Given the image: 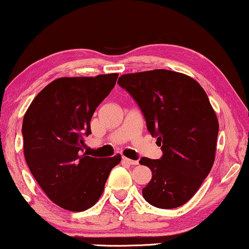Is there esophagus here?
Listing matches in <instances>:
<instances>
[{"mask_svg":"<svg viewBox=\"0 0 249 249\" xmlns=\"http://www.w3.org/2000/svg\"><path fill=\"white\" fill-rule=\"evenodd\" d=\"M123 161H124L125 163H127V164H130V165H137L138 163V161H134V160H130V159H127V157H123Z\"/></svg>","mask_w":249,"mask_h":249,"instance_id":"1","label":"esophagus"}]
</instances>
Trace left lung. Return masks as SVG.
Returning <instances> with one entry per match:
<instances>
[{
    "instance_id": "8db88e82",
    "label": "left lung",
    "mask_w": 249,
    "mask_h": 249,
    "mask_svg": "<svg viewBox=\"0 0 249 249\" xmlns=\"http://www.w3.org/2000/svg\"><path fill=\"white\" fill-rule=\"evenodd\" d=\"M118 84L139 105L163 150L160 160H140L153 174L142 188L144 200L162 209L182 206L215 161L219 125L208 96L190 75L161 69L123 74Z\"/></svg>"
}]
</instances>
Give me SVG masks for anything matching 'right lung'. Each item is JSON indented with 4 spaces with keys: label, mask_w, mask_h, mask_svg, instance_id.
<instances>
[{
    "label": "right lung",
    "mask_w": 249,
    "mask_h": 249,
    "mask_svg": "<svg viewBox=\"0 0 249 249\" xmlns=\"http://www.w3.org/2000/svg\"><path fill=\"white\" fill-rule=\"evenodd\" d=\"M118 73L63 77L47 85L23 119L24 156L39 186L58 207L84 212L105 190L119 154L97 159L81 153L96 107L114 88Z\"/></svg>",
    "instance_id": "1"
}]
</instances>
